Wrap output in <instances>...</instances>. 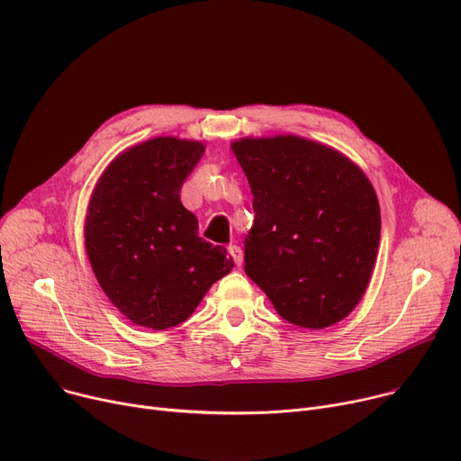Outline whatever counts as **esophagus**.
Segmentation results:
<instances>
[{"mask_svg":"<svg viewBox=\"0 0 461 461\" xmlns=\"http://www.w3.org/2000/svg\"><path fill=\"white\" fill-rule=\"evenodd\" d=\"M228 252L231 254V258H233L235 265L239 267V265L243 263V250H240L237 245H230V247H228Z\"/></svg>","mask_w":461,"mask_h":461,"instance_id":"1","label":"esophagus"}]
</instances>
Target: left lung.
I'll use <instances>...</instances> for the list:
<instances>
[{"label":"left lung","instance_id":"left-lung-1","mask_svg":"<svg viewBox=\"0 0 461 461\" xmlns=\"http://www.w3.org/2000/svg\"><path fill=\"white\" fill-rule=\"evenodd\" d=\"M254 194L245 273L304 329L342 321L377 258L381 212L362 169L325 143L280 134L231 143Z\"/></svg>","mask_w":461,"mask_h":461}]
</instances>
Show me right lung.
I'll return each instance as SVG.
<instances>
[{
    "mask_svg": "<svg viewBox=\"0 0 461 461\" xmlns=\"http://www.w3.org/2000/svg\"><path fill=\"white\" fill-rule=\"evenodd\" d=\"M205 145L157 136L119 153L96 181L86 212V252L110 303L134 325L183 323L233 269L226 249L198 235L181 186Z\"/></svg>",
    "mask_w": 461,
    "mask_h": 461,
    "instance_id": "add662e5",
    "label": "right lung"
}]
</instances>
